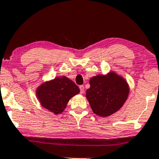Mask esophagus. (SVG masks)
Returning a JSON list of instances; mask_svg holds the SVG:
<instances>
[{
    "mask_svg": "<svg viewBox=\"0 0 159 159\" xmlns=\"http://www.w3.org/2000/svg\"><path fill=\"white\" fill-rule=\"evenodd\" d=\"M80 93H83L84 90H85V87L83 85H80Z\"/></svg>",
    "mask_w": 159,
    "mask_h": 159,
    "instance_id": "obj_1",
    "label": "esophagus"
}]
</instances>
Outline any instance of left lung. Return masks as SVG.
Returning <instances> with one entry per match:
<instances>
[{
    "label": "left lung",
    "instance_id": "left-lung-1",
    "mask_svg": "<svg viewBox=\"0 0 159 159\" xmlns=\"http://www.w3.org/2000/svg\"><path fill=\"white\" fill-rule=\"evenodd\" d=\"M89 83L91 87L86 91V98L93 112L102 117L117 112L126 102L130 91L126 80L114 71L93 76Z\"/></svg>",
    "mask_w": 159,
    "mask_h": 159
}]
</instances>
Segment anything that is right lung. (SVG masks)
Returning <instances> with one entry per match:
<instances>
[{"instance_id":"obj_1","label":"right lung","mask_w":159,"mask_h":159,"mask_svg":"<svg viewBox=\"0 0 159 159\" xmlns=\"http://www.w3.org/2000/svg\"><path fill=\"white\" fill-rule=\"evenodd\" d=\"M79 93V87L65 76L45 82L36 90L41 105L55 115L61 113L68 101Z\"/></svg>"}]
</instances>
